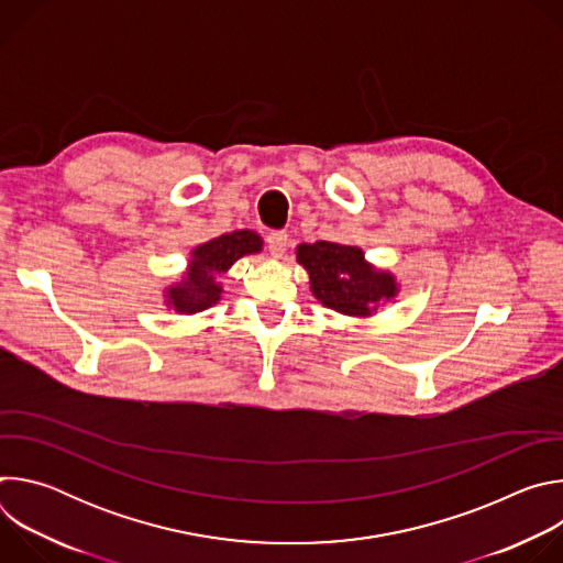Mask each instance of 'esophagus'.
Here are the masks:
<instances>
[{
	"label": "esophagus",
	"instance_id": "1",
	"mask_svg": "<svg viewBox=\"0 0 563 563\" xmlns=\"http://www.w3.org/2000/svg\"><path fill=\"white\" fill-rule=\"evenodd\" d=\"M267 245H269V252L274 258H280L289 245V235L285 231H272L267 235Z\"/></svg>",
	"mask_w": 563,
	"mask_h": 563
}]
</instances>
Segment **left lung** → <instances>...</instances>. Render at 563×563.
<instances>
[{"mask_svg": "<svg viewBox=\"0 0 563 563\" xmlns=\"http://www.w3.org/2000/svg\"><path fill=\"white\" fill-rule=\"evenodd\" d=\"M296 261L307 269L313 296L345 316H369L398 294L396 278L369 265L358 247L318 240L298 245Z\"/></svg>", "mask_w": 563, "mask_h": 563, "instance_id": "1", "label": "left lung"}]
</instances>
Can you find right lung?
<instances>
[{
    "instance_id": "add662e5",
    "label": "right lung",
    "mask_w": 563,
    "mask_h": 563,
    "mask_svg": "<svg viewBox=\"0 0 563 563\" xmlns=\"http://www.w3.org/2000/svg\"><path fill=\"white\" fill-rule=\"evenodd\" d=\"M263 238L256 231L238 229L222 233L191 252L189 269L180 283L167 287V305L178 313H196L220 300V276L243 256L261 254Z\"/></svg>"
}]
</instances>
